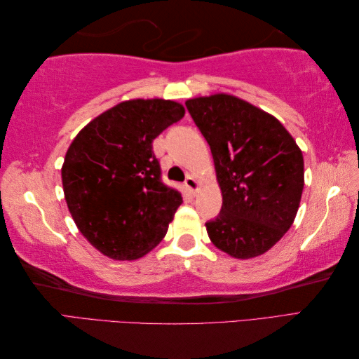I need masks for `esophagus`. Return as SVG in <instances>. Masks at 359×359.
<instances>
[{
  "instance_id": "34e87169",
  "label": "esophagus",
  "mask_w": 359,
  "mask_h": 359,
  "mask_svg": "<svg viewBox=\"0 0 359 359\" xmlns=\"http://www.w3.org/2000/svg\"><path fill=\"white\" fill-rule=\"evenodd\" d=\"M185 187L188 188V191L189 193H193V194H196L197 191H199V182H197L194 177H191V175H189V177H187V180H185Z\"/></svg>"
}]
</instances>
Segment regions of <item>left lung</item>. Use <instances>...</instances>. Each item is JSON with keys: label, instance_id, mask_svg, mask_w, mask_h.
Here are the masks:
<instances>
[{"label": "left lung", "instance_id": "obj_1", "mask_svg": "<svg viewBox=\"0 0 359 359\" xmlns=\"http://www.w3.org/2000/svg\"><path fill=\"white\" fill-rule=\"evenodd\" d=\"M208 142L222 193L205 224L212 245L236 259L266 253L293 225L304 189V157L284 125L242 98L219 93L188 98Z\"/></svg>", "mask_w": 359, "mask_h": 359}]
</instances>
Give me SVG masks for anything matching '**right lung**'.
I'll use <instances>...</instances> for the list:
<instances>
[{"instance_id":"right-lung-1","label":"right lung","mask_w":359,"mask_h":359,"mask_svg":"<svg viewBox=\"0 0 359 359\" xmlns=\"http://www.w3.org/2000/svg\"><path fill=\"white\" fill-rule=\"evenodd\" d=\"M184 116V104L174 100H125L90 120L67 148V208L102 255L134 261L165 238L182 196L160 182L152 140Z\"/></svg>"}]
</instances>
